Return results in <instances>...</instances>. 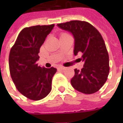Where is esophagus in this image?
<instances>
[{
	"instance_id": "34e87169",
	"label": "esophagus",
	"mask_w": 123,
	"mask_h": 123,
	"mask_svg": "<svg viewBox=\"0 0 123 123\" xmlns=\"http://www.w3.org/2000/svg\"><path fill=\"white\" fill-rule=\"evenodd\" d=\"M66 69V67H59V70H64Z\"/></svg>"
}]
</instances>
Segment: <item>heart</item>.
Segmentation results:
<instances>
[{
  "label": "heart",
  "mask_w": 123,
  "mask_h": 123,
  "mask_svg": "<svg viewBox=\"0 0 123 123\" xmlns=\"http://www.w3.org/2000/svg\"><path fill=\"white\" fill-rule=\"evenodd\" d=\"M67 34H68V33H62L61 34V35H60V37H62V36H64V35H67Z\"/></svg>",
  "instance_id": "1"
}]
</instances>
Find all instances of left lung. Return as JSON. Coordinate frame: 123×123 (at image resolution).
Segmentation results:
<instances>
[{"mask_svg": "<svg viewBox=\"0 0 123 123\" xmlns=\"http://www.w3.org/2000/svg\"><path fill=\"white\" fill-rule=\"evenodd\" d=\"M72 33L75 39L74 54L82 53L79 61L84 62L82 69H74L71 79L72 87L80 92H97L107 80L109 72V54L99 31L85 21L72 20L57 24Z\"/></svg>", "mask_w": 123, "mask_h": 123, "instance_id": "obj_1", "label": "left lung"}]
</instances>
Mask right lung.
I'll return each instance as SVG.
<instances>
[{"mask_svg": "<svg viewBox=\"0 0 123 123\" xmlns=\"http://www.w3.org/2000/svg\"><path fill=\"white\" fill-rule=\"evenodd\" d=\"M55 24L35 25L23 29L9 54L10 76L16 88L30 99L45 98L51 91L52 78L56 69L41 68L37 64L38 53Z\"/></svg>", "mask_w": 123, "mask_h": 123, "instance_id": "1", "label": "right lung"}]
</instances>
